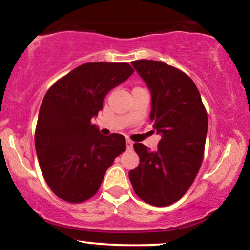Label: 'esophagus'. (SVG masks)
<instances>
[{
	"label": "esophagus",
	"instance_id": "esophagus-1",
	"mask_svg": "<svg viewBox=\"0 0 250 250\" xmlns=\"http://www.w3.org/2000/svg\"><path fill=\"white\" fill-rule=\"evenodd\" d=\"M125 145H127V149L133 148V142H131L130 140H127V141H125Z\"/></svg>",
	"mask_w": 250,
	"mask_h": 250
}]
</instances>
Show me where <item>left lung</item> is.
Wrapping results in <instances>:
<instances>
[{
    "label": "left lung",
    "instance_id": "1",
    "mask_svg": "<svg viewBox=\"0 0 250 250\" xmlns=\"http://www.w3.org/2000/svg\"><path fill=\"white\" fill-rule=\"evenodd\" d=\"M131 64L150 90V121L161 140L155 151L135 143L140 165L129 171V179L140 199L165 207L180 200L199 173L208 130L207 111L199 89L183 71L151 60Z\"/></svg>",
    "mask_w": 250,
    "mask_h": 250
}]
</instances>
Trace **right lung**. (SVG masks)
I'll list each match as a JSON object with an SVG mask.
<instances>
[{
    "instance_id": "add662e5",
    "label": "right lung",
    "mask_w": 250,
    "mask_h": 250,
    "mask_svg": "<svg viewBox=\"0 0 250 250\" xmlns=\"http://www.w3.org/2000/svg\"><path fill=\"white\" fill-rule=\"evenodd\" d=\"M133 73L128 63H84L48 89L35 148L43 177L60 199L80 203L94 196L107 169L125 150V136H104L90 121L109 91Z\"/></svg>"
}]
</instances>
